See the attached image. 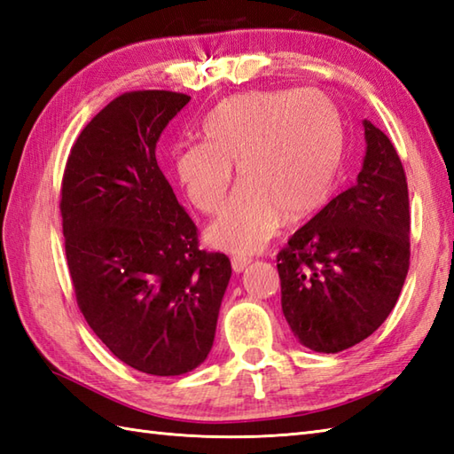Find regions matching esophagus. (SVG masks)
I'll return each mask as SVG.
<instances>
[{
    "label": "esophagus",
    "instance_id": "34e87169",
    "mask_svg": "<svg viewBox=\"0 0 454 454\" xmlns=\"http://www.w3.org/2000/svg\"><path fill=\"white\" fill-rule=\"evenodd\" d=\"M252 262V257H246V255H234L232 257V269L236 273H242L244 269H246V265Z\"/></svg>",
    "mask_w": 454,
    "mask_h": 454
}]
</instances>
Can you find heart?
Here are the masks:
<instances>
[{
    "instance_id": "heart-1",
    "label": "heart",
    "mask_w": 454,
    "mask_h": 454,
    "mask_svg": "<svg viewBox=\"0 0 454 454\" xmlns=\"http://www.w3.org/2000/svg\"><path fill=\"white\" fill-rule=\"evenodd\" d=\"M207 142L181 146L176 176L189 202L216 212L234 181H244L208 228L226 252L262 249L288 220L320 208L340 177L343 127L335 105L314 90L249 91L218 103L205 122Z\"/></svg>"
}]
</instances>
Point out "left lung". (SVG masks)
I'll return each instance as SVG.
<instances>
[{
  "label": "left lung",
  "instance_id": "left-lung-1",
  "mask_svg": "<svg viewBox=\"0 0 454 454\" xmlns=\"http://www.w3.org/2000/svg\"><path fill=\"white\" fill-rule=\"evenodd\" d=\"M356 183L317 212L277 254L283 314L320 353L366 340L396 306L410 269V199L390 138L364 121Z\"/></svg>",
  "mask_w": 454,
  "mask_h": 454
}]
</instances>
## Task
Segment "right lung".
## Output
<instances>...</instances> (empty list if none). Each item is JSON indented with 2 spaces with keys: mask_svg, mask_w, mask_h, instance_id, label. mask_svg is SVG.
I'll list each match as a JSON object with an SVG mask.
<instances>
[{
  "mask_svg": "<svg viewBox=\"0 0 454 454\" xmlns=\"http://www.w3.org/2000/svg\"><path fill=\"white\" fill-rule=\"evenodd\" d=\"M189 95L127 91L85 124L66 161L60 215L75 301L95 335L132 369L189 372L215 341L230 259L199 228L156 160Z\"/></svg>",
  "mask_w": 454,
  "mask_h": 454,
  "instance_id": "right-lung-1",
  "label": "right lung"
}]
</instances>
